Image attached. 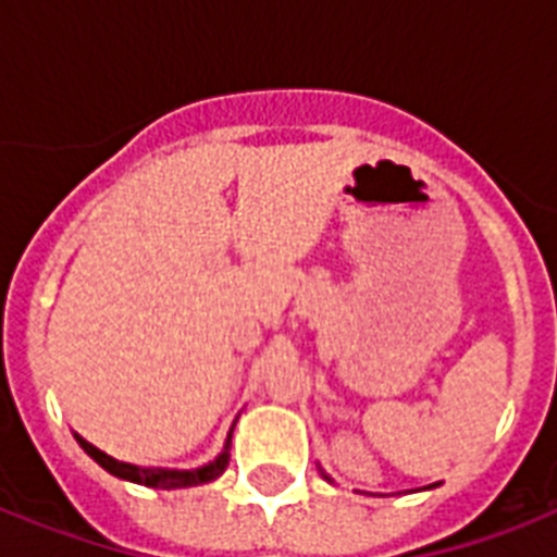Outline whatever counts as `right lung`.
Wrapping results in <instances>:
<instances>
[{
  "mask_svg": "<svg viewBox=\"0 0 557 557\" xmlns=\"http://www.w3.org/2000/svg\"><path fill=\"white\" fill-rule=\"evenodd\" d=\"M77 442H81L83 450H86L95 462H100V466L107 468L109 474L121 476V480H133V483L152 485V488H187V485L210 483V480H216V476L225 471L227 459H231L225 445V450L219 454L216 462H210V466L196 468V471H161V468H138V466H129V462H117L115 457H109V454L98 450L95 445L81 440V436H77Z\"/></svg>",
  "mask_w": 557,
  "mask_h": 557,
  "instance_id": "obj_1",
  "label": "right lung"
}]
</instances>
